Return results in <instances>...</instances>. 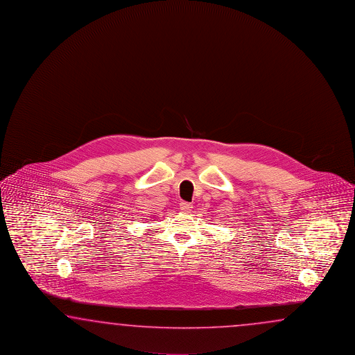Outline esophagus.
<instances>
[{"label":"esophagus","instance_id":"34e87169","mask_svg":"<svg viewBox=\"0 0 355 355\" xmlns=\"http://www.w3.org/2000/svg\"><path fill=\"white\" fill-rule=\"evenodd\" d=\"M191 208H193V205L190 203H187V202H181L180 203V209L182 211H191Z\"/></svg>","mask_w":355,"mask_h":355}]
</instances>
